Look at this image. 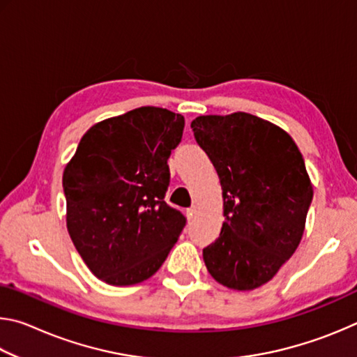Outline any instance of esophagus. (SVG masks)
<instances>
[{"instance_id": "obj_1", "label": "esophagus", "mask_w": 357, "mask_h": 357, "mask_svg": "<svg viewBox=\"0 0 357 357\" xmlns=\"http://www.w3.org/2000/svg\"><path fill=\"white\" fill-rule=\"evenodd\" d=\"M195 214H197V208L195 206H192V208L187 209V215H189V219H193V217H195Z\"/></svg>"}]
</instances>
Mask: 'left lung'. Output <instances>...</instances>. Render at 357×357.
Listing matches in <instances>:
<instances>
[{"instance_id": "8db88e82", "label": "left lung", "mask_w": 357, "mask_h": 357, "mask_svg": "<svg viewBox=\"0 0 357 357\" xmlns=\"http://www.w3.org/2000/svg\"><path fill=\"white\" fill-rule=\"evenodd\" d=\"M190 128L219 174L225 217L204 264L223 287L255 289L302 239L313 198L304 159L285 130L244 112L198 116Z\"/></svg>"}]
</instances>
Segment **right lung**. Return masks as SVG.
I'll use <instances>...</instances> for the list:
<instances>
[{
  "label": "right lung",
  "mask_w": 357,
  "mask_h": 357,
  "mask_svg": "<svg viewBox=\"0 0 357 357\" xmlns=\"http://www.w3.org/2000/svg\"><path fill=\"white\" fill-rule=\"evenodd\" d=\"M184 116L140 107L94 124L64 168L68 231L89 271L108 285L154 275L185 227L165 203L168 157Z\"/></svg>",
  "instance_id": "right-lung-1"
}]
</instances>
